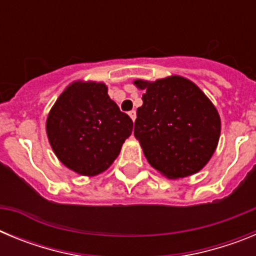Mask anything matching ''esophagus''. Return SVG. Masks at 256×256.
Returning a JSON list of instances; mask_svg holds the SVG:
<instances>
[{
    "label": "esophagus",
    "instance_id": "34e87169",
    "mask_svg": "<svg viewBox=\"0 0 256 256\" xmlns=\"http://www.w3.org/2000/svg\"><path fill=\"white\" fill-rule=\"evenodd\" d=\"M128 114H130V119H132V120L134 122L136 118H137V114H136V110H132V112H128Z\"/></svg>",
    "mask_w": 256,
    "mask_h": 256
}]
</instances>
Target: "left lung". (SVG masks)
Here are the masks:
<instances>
[{
	"label": "left lung",
	"instance_id": "left-lung-1",
	"mask_svg": "<svg viewBox=\"0 0 256 256\" xmlns=\"http://www.w3.org/2000/svg\"><path fill=\"white\" fill-rule=\"evenodd\" d=\"M134 84L144 91L134 136L151 166L174 180L204 168L220 134V118L209 98L178 76Z\"/></svg>",
	"mask_w": 256,
	"mask_h": 256
}]
</instances>
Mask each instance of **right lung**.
Segmentation results:
<instances>
[{"mask_svg":"<svg viewBox=\"0 0 256 256\" xmlns=\"http://www.w3.org/2000/svg\"><path fill=\"white\" fill-rule=\"evenodd\" d=\"M46 130L52 150L65 166L96 176L116 159L133 122L108 97L104 83L76 82L52 106Z\"/></svg>","mask_w":256,"mask_h":256,"instance_id":"obj_1","label":"right lung"}]
</instances>
